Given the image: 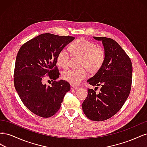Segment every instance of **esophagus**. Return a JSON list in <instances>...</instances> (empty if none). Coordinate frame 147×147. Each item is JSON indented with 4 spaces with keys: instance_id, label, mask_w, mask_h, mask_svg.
I'll return each instance as SVG.
<instances>
[{
    "instance_id": "esophagus-1",
    "label": "esophagus",
    "mask_w": 147,
    "mask_h": 147,
    "mask_svg": "<svg viewBox=\"0 0 147 147\" xmlns=\"http://www.w3.org/2000/svg\"><path fill=\"white\" fill-rule=\"evenodd\" d=\"M70 88H71V90H76V89L78 88L77 86H74V85H73V84H71Z\"/></svg>"
}]
</instances>
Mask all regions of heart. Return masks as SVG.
<instances>
[{"mask_svg": "<svg viewBox=\"0 0 147 147\" xmlns=\"http://www.w3.org/2000/svg\"><path fill=\"white\" fill-rule=\"evenodd\" d=\"M70 50L74 55L81 56L80 66L85 67L91 72H96L103 65L106 55L105 50L92 42L84 38H80L70 46ZM70 55L67 50L63 48L59 51L56 61L58 65L62 68L67 67ZM86 69L83 67L80 69H69L62 74V78L65 81L73 85L80 83L88 77Z\"/></svg>", "mask_w": 147, "mask_h": 147, "instance_id": "1", "label": "heart"}]
</instances>
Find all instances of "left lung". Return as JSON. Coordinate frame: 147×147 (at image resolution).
Masks as SVG:
<instances>
[{
  "label": "left lung",
  "mask_w": 147,
  "mask_h": 147,
  "mask_svg": "<svg viewBox=\"0 0 147 147\" xmlns=\"http://www.w3.org/2000/svg\"><path fill=\"white\" fill-rule=\"evenodd\" d=\"M94 38L103 43L106 57L102 67L88 80L95 89L100 86V91L96 93V90L88 88L82 109L88 118L102 121L113 117L125 103L131 89L132 65L116 41L104 37Z\"/></svg>",
  "instance_id": "obj_1"
}]
</instances>
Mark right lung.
<instances>
[{"mask_svg": "<svg viewBox=\"0 0 147 147\" xmlns=\"http://www.w3.org/2000/svg\"><path fill=\"white\" fill-rule=\"evenodd\" d=\"M75 37L42 34L21 46L18 53L14 71V84L21 101L37 116L49 118L61 107L70 84L56 80L59 72L56 65L59 51ZM48 76L52 86L43 85L42 79Z\"/></svg>", "mask_w": 147, "mask_h": 147, "instance_id": "add662e5", "label": "right lung"}]
</instances>
